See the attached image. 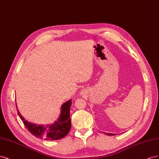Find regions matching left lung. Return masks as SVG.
I'll return each instance as SVG.
<instances>
[{
	"mask_svg": "<svg viewBox=\"0 0 159 159\" xmlns=\"http://www.w3.org/2000/svg\"><path fill=\"white\" fill-rule=\"evenodd\" d=\"M106 134L108 135V136H112V135H115L114 134H111V133H105Z\"/></svg>",
	"mask_w": 159,
	"mask_h": 159,
	"instance_id": "left-lung-1",
	"label": "left lung"
}]
</instances>
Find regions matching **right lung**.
I'll use <instances>...</instances> for the list:
<instances>
[{"label":"right lung","instance_id":"right-lung-1","mask_svg":"<svg viewBox=\"0 0 159 159\" xmlns=\"http://www.w3.org/2000/svg\"><path fill=\"white\" fill-rule=\"evenodd\" d=\"M71 104V99L63 104L61 107V115L58 120L52 124L47 125H38L31 123L25 120L18 109L17 112L26 129L34 137L47 140H56L65 137L69 133L71 127V120L70 119Z\"/></svg>","mask_w":159,"mask_h":159}]
</instances>
